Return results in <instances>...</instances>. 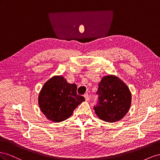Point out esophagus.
I'll use <instances>...</instances> for the list:
<instances>
[{
	"label": "esophagus",
	"instance_id": "1",
	"mask_svg": "<svg viewBox=\"0 0 160 160\" xmlns=\"http://www.w3.org/2000/svg\"><path fill=\"white\" fill-rule=\"evenodd\" d=\"M84 98H85V99L87 101H89V95H88V93H85L84 95Z\"/></svg>",
	"mask_w": 160,
	"mask_h": 160
}]
</instances>
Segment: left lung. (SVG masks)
I'll list each match as a JSON object with an SVG mask.
<instances>
[{"label": "left lung", "instance_id": "1", "mask_svg": "<svg viewBox=\"0 0 160 160\" xmlns=\"http://www.w3.org/2000/svg\"><path fill=\"white\" fill-rule=\"evenodd\" d=\"M97 93L98 104L93 108L98 117L104 122L113 123L125 117L132 103V93L124 82L114 75L102 77Z\"/></svg>", "mask_w": 160, "mask_h": 160}]
</instances>
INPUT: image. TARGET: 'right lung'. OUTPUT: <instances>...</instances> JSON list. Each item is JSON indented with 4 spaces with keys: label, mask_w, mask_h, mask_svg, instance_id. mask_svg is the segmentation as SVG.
Wrapping results in <instances>:
<instances>
[{
    "label": "right lung",
    "mask_w": 160,
    "mask_h": 160,
    "mask_svg": "<svg viewBox=\"0 0 160 160\" xmlns=\"http://www.w3.org/2000/svg\"><path fill=\"white\" fill-rule=\"evenodd\" d=\"M77 85L69 83L62 75H55L43 85L38 97V106L47 119L54 123L69 118L85 101L77 93Z\"/></svg>",
    "instance_id": "add662e5"
}]
</instances>
